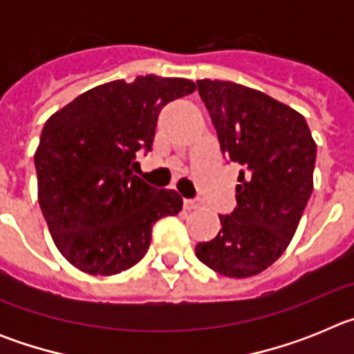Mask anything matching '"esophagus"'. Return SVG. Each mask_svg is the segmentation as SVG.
I'll return each instance as SVG.
<instances>
[{"label":"esophagus","mask_w":354,"mask_h":354,"mask_svg":"<svg viewBox=\"0 0 354 354\" xmlns=\"http://www.w3.org/2000/svg\"><path fill=\"white\" fill-rule=\"evenodd\" d=\"M202 202L200 200H184V209L186 211H193V209H200L202 207Z\"/></svg>","instance_id":"obj_1"}]
</instances>
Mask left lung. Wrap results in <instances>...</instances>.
<instances>
[{
	"label": "left lung",
	"mask_w": 354,
	"mask_h": 354,
	"mask_svg": "<svg viewBox=\"0 0 354 354\" xmlns=\"http://www.w3.org/2000/svg\"><path fill=\"white\" fill-rule=\"evenodd\" d=\"M221 152L239 162L237 205L220 214L218 236L195 248L198 261L228 278L268 270L287 250L314 189L315 145L305 117L259 90L198 80Z\"/></svg>",
	"instance_id": "8db88e82"
}]
</instances>
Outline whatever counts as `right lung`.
I'll return each instance as SVG.
<instances>
[{
    "label": "right lung",
    "instance_id": "right-lung-1",
    "mask_svg": "<svg viewBox=\"0 0 354 354\" xmlns=\"http://www.w3.org/2000/svg\"><path fill=\"white\" fill-rule=\"evenodd\" d=\"M184 77L138 76L86 90L48 118L35 150L39 204L56 248L90 274H117L143 259L152 227L183 209L174 189L133 175L150 150L162 106L195 92Z\"/></svg>",
    "mask_w": 354,
    "mask_h": 354
}]
</instances>
